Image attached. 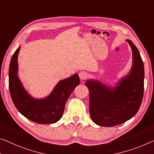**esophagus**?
Wrapping results in <instances>:
<instances>
[{
    "instance_id": "1",
    "label": "esophagus",
    "mask_w": 154,
    "mask_h": 154,
    "mask_svg": "<svg viewBox=\"0 0 154 154\" xmlns=\"http://www.w3.org/2000/svg\"><path fill=\"white\" fill-rule=\"evenodd\" d=\"M79 77L81 80L86 79L88 77V73L86 71H81L79 73Z\"/></svg>"
}]
</instances>
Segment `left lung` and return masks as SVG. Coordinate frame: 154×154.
<instances>
[{
    "label": "left lung",
    "instance_id": "obj_1",
    "mask_svg": "<svg viewBox=\"0 0 154 154\" xmlns=\"http://www.w3.org/2000/svg\"><path fill=\"white\" fill-rule=\"evenodd\" d=\"M132 66L128 75L112 88L98 80L89 79V109L92 121L103 127L120 125L135 115L140 108L144 92V64L140 53L130 40Z\"/></svg>",
    "mask_w": 154,
    "mask_h": 154
}]
</instances>
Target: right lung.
<instances>
[{"instance_id":"right-lung-1","label":"right lung","mask_w":154,"mask_h":154,"mask_svg":"<svg viewBox=\"0 0 154 154\" xmlns=\"http://www.w3.org/2000/svg\"><path fill=\"white\" fill-rule=\"evenodd\" d=\"M20 47L12 56L9 68V88L12 101L20 114L39 124L57 122L64 114L65 105L70 94L79 84L77 74L61 80L51 93L44 99H35L24 88L18 76V55Z\"/></svg>"}]
</instances>
